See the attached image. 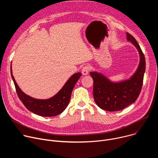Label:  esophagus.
Masks as SVG:
<instances>
[{
	"label": "esophagus",
	"mask_w": 158,
	"mask_h": 158,
	"mask_svg": "<svg viewBox=\"0 0 158 158\" xmlns=\"http://www.w3.org/2000/svg\"><path fill=\"white\" fill-rule=\"evenodd\" d=\"M89 70H90V65H85L82 69V75H87L88 74L89 72Z\"/></svg>",
	"instance_id": "obj_1"
}]
</instances>
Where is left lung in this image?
Listing matches in <instances>:
<instances>
[{
	"instance_id": "8db88e82",
	"label": "left lung",
	"mask_w": 158,
	"mask_h": 158,
	"mask_svg": "<svg viewBox=\"0 0 158 158\" xmlns=\"http://www.w3.org/2000/svg\"><path fill=\"white\" fill-rule=\"evenodd\" d=\"M127 40L138 50L140 62L136 72L129 79L120 82H112L102 74L91 72L93 79V96L96 104L107 111L121 110L138 99L143 86L146 69L144 55L134 37L126 33Z\"/></svg>"
}]
</instances>
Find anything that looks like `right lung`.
I'll list each match as a JSON object with an SVG mask.
<instances>
[{"mask_svg":"<svg viewBox=\"0 0 158 158\" xmlns=\"http://www.w3.org/2000/svg\"><path fill=\"white\" fill-rule=\"evenodd\" d=\"M10 73L15 87L16 93L21 102L28 110L33 113L45 117L57 116L66 109L70 101L74 87L82 75L81 73L73 75L59 92L52 98L48 99H37L26 95L21 91L12 75L11 66Z\"/></svg>","mask_w":158,"mask_h":158,"instance_id":"1","label":"right lung"}]
</instances>
